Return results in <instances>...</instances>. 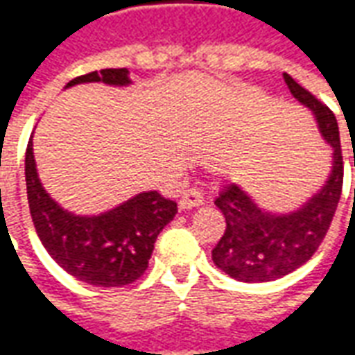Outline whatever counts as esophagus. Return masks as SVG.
Segmentation results:
<instances>
[{
	"instance_id": "1",
	"label": "esophagus",
	"mask_w": 355,
	"mask_h": 355,
	"mask_svg": "<svg viewBox=\"0 0 355 355\" xmlns=\"http://www.w3.org/2000/svg\"><path fill=\"white\" fill-rule=\"evenodd\" d=\"M203 203H205V198L201 196L200 190L190 188V190H184V192H182V200L178 203V207H180V211H188V209L200 207Z\"/></svg>"
}]
</instances>
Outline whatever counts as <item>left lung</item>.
<instances>
[{
	"label": "left lung",
	"instance_id": "8db88e82",
	"mask_svg": "<svg viewBox=\"0 0 355 355\" xmlns=\"http://www.w3.org/2000/svg\"><path fill=\"white\" fill-rule=\"evenodd\" d=\"M283 80L291 94L312 112L320 135L333 148L331 173L318 192L287 213L261 207L236 182L224 186L215 205L226 218V230L213 249V262L238 282H274L310 261L327 234L343 192V152L335 114L289 73H283Z\"/></svg>",
	"mask_w": 355,
	"mask_h": 355
}]
</instances>
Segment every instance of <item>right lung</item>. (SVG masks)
Wrapping results in <instances>:
<instances>
[{"label": "right lung", "instance_id": "add662e5", "mask_svg": "<svg viewBox=\"0 0 355 355\" xmlns=\"http://www.w3.org/2000/svg\"><path fill=\"white\" fill-rule=\"evenodd\" d=\"M81 83L132 85L127 68H106L80 76L64 89ZM24 175L30 215L45 251L76 279L96 287H121L139 279L148 268L159 232L177 215V203L154 190L137 193L98 215L68 211L43 188L32 139L26 148Z\"/></svg>", "mask_w": 355, "mask_h": 355}]
</instances>
